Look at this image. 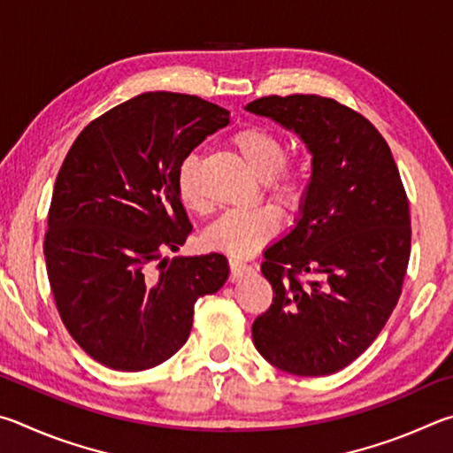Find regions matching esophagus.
Here are the masks:
<instances>
[{"label":"esophagus","instance_id":"34e87169","mask_svg":"<svg viewBox=\"0 0 453 453\" xmlns=\"http://www.w3.org/2000/svg\"><path fill=\"white\" fill-rule=\"evenodd\" d=\"M231 282H239L244 276L252 273V266L247 263H241V260H231Z\"/></svg>","mask_w":453,"mask_h":453}]
</instances>
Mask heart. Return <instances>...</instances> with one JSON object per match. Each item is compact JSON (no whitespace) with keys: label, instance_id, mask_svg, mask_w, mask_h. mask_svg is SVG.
Returning <instances> with one entry per match:
<instances>
[{"label":"heart","instance_id":"heart-1","mask_svg":"<svg viewBox=\"0 0 453 453\" xmlns=\"http://www.w3.org/2000/svg\"><path fill=\"white\" fill-rule=\"evenodd\" d=\"M233 145L247 161L252 173L265 182L266 195L284 209H296L304 196V169L287 157L284 142L263 127H244L233 134ZM177 190L188 211L206 209L198 185V158L188 155L179 166ZM279 214L271 206L233 209L212 222L203 234L206 249L233 258H249L279 233Z\"/></svg>","mask_w":453,"mask_h":453}]
</instances>
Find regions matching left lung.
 <instances>
[{
  "label": "left lung",
  "instance_id": "left-lung-1",
  "mask_svg": "<svg viewBox=\"0 0 453 453\" xmlns=\"http://www.w3.org/2000/svg\"><path fill=\"white\" fill-rule=\"evenodd\" d=\"M247 111L295 131L312 155L296 225L265 250L260 271L274 296L252 340L288 374H334L398 304L411 242L406 190L388 142L354 109L320 95H271Z\"/></svg>",
  "mask_w": 453,
  "mask_h": 453
}]
</instances>
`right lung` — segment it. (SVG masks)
Segmentation results:
<instances>
[{
	"instance_id": "1",
	"label": "right lung",
	"mask_w": 453,
	"mask_h": 453,
	"mask_svg": "<svg viewBox=\"0 0 453 453\" xmlns=\"http://www.w3.org/2000/svg\"><path fill=\"white\" fill-rule=\"evenodd\" d=\"M228 117L195 95L142 93L71 145L53 187L45 265L67 332L103 366L141 372L169 360L187 342L196 300L226 282L219 252L173 260L163 252L193 231L179 166Z\"/></svg>"
}]
</instances>
